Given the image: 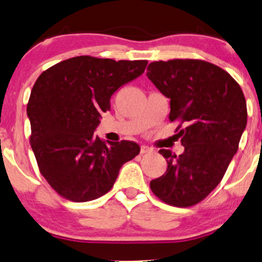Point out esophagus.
<instances>
[{"label": "esophagus", "mask_w": 262, "mask_h": 262, "mask_svg": "<svg viewBox=\"0 0 262 262\" xmlns=\"http://www.w3.org/2000/svg\"><path fill=\"white\" fill-rule=\"evenodd\" d=\"M154 151L152 148H150V146L148 145H142L141 146V154L143 155V154H148V152H151Z\"/></svg>", "instance_id": "obj_1"}]
</instances>
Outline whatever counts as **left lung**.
I'll use <instances>...</instances> for the list:
<instances>
[{
	"instance_id": "obj_1",
	"label": "left lung",
	"mask_w": 262,
	"mask_h": 262,
	"mask_svg": "<svg viewBox=\"0 0 262 262\" xmlns=\"http://www.w3.org/2000/svg\"><path fill=\"white\" fill-rule=\"evenodd\" d=\"M146 76L170 99L169 120L177 121L185 151L167 159L164 175L150 181L168 205L189 207L206 198L223 179L247 125V103L230 74L202 59L159 60Z\"/></svg>"
}]
</instances>
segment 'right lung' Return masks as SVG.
<instances>
[{
  "label": "right lung",
  "mask_w": 262,
  "mask_h": 262,
  "mask_svg": "<svg viewBox=\"0 0 262 262\" xmlns=\"http://www.w3.org/2000/svg\"><path fill=\"white\" fill-rule=\"evenodd\" d=\"M146 64L77 56L37 78L27 103L30 143L41 175L60 196L75 203L100 198L139 154L137 143L106 142L94 130L113 93L141 76Z\"/></svg>",
  "instance_id": "right-lung-1"
}]
</instances>
